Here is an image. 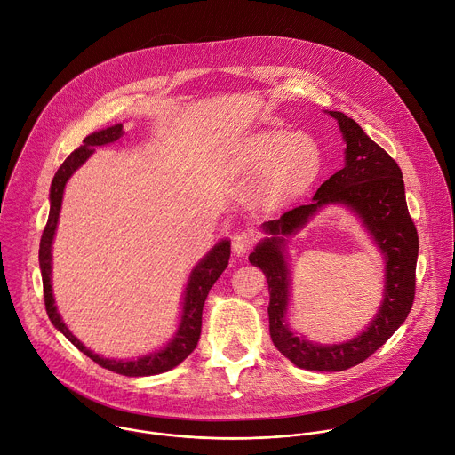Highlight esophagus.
Returning a JSON list of instances; mask_svg holds the SVG:
<instances>
[{
	"instance_id": "1",
	"label": "esophagus",
	"mask_w": 455,
	"mask_h": 455,
	"mask_svg": "<svg viewBox=\"0 0 455 455\" xmlns=\"http://www.w3.org/2000/svg\"><path fill=\"white\" fill-rule=\"evenodd\" d=\"M255 241H257V234L253 232V230H243V232H239V234H235L234 235V239H232V250H234V253H237V255H244L253 244H255Z\"/></svg>"
}]
</instances>
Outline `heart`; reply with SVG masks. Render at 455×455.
Listing matches in <instances>:
<instances>
[{
    "mask_svg": "<svg viewBox=\"0 0 455 455\" xmlns=\"http://www.w3.org/2000/svg\"><path fill=\"white\" fill-rule=\"evenodd\" d=\"M237 164L244 172L266 170L267 189L289 198L309 189L323 168V151L309 133L267 130L250 135L237 149Z\"/></svg>",
    "mask_w": 455,
    "mask_h": 455,
    "instance_id": "obj_1",
    "label": "heart"
}]
</instances>
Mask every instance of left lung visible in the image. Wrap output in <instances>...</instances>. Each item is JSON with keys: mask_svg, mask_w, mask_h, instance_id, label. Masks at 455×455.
<instances>
[{"mask_svg": "<svg viewBox=\"0 0 455 455\" xmlns=\"http://www.w3.org/2000/svg\"><path fill=\"white\" fill-rule=\"evenodd\" d=\"M338 121L345 149V168L325 180L315 202L283 212L262 225L271 237L257 244L248 257L259 266L269 287V334L273 345L292 364L311 371H343L375 354L405 322L416 289L418 232L409 216L402 172L387 151L343 112L329 110ZM331 203L350 206L374 235L387 259V289L381 311L357 339L339 346H318L294 337L284 323L288 270L283 237L297 231L318 208Z\"/></svg>", "mask_w": 455, "mask_h": 455, "instance_id": "obj_1", "label": "left lung"}]
</instances>
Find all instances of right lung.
Here are the masks:
<instances>
[{"mask_svg": "<svg viewBox=\"0 0 455 455\" xmlns=\"http://www.w3.org/2000/svg\"><path fill=\"white\" fill-rule=\"evenodd\" d=\"M124 135L123 124H114L105 130L94 132L84 139V144L76 148L73 154L62 163V166L57 170L52 189H50V216L48 223L44 227L43 237H41V246H39V264H41V275H43V289H44V306L46 313L55 325L80 352H84L87 357H91L96 364L101 368H107L114 373L126 375V377H146V375H157L164 373L175 366H179L198 345L200 334H202V313H204V304L207 299V294L214 282L220 278V275L227 269L228 259H230V241H221L218 243L191 271L188 287H186V296H184V311H182V320L177 334L173 339L166 345V348L144 355L137 361H116V359H105L100 357L98 354L91 352L85 348L64 325L60 315L57 313L55 307V298L52 292V243L59 221V212L62 207V196H64V188L69 180V177L92 156V151L96 146H103L108 142H114Z\"/></svg>", "mask_w": 455, "mask_h": 455, "instance_id": "obj_1", "label": "right lung"}]
</instances>
